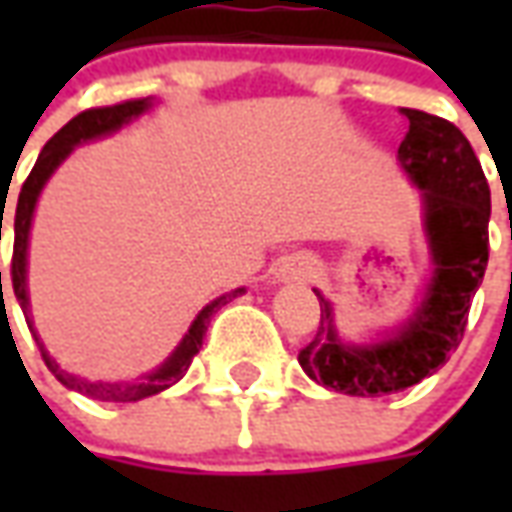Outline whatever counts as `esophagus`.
I'll return each instance as SVG.
<instances>
[{"mask_svg": "<svg viewBox=\"0 0 512 512\" xmlns=\"http://www.w3.org/2000/svg\"><path fill=\"white\" fill-rule=\"evenodd\" d=\"M282 277L296 279V282H304V279L312 277V266L310 263H290V266L282 268Z\"/></svg>", "mask_w": 512, "mask_h": 512, "instance_id": "esophagus-1", "label": "esophagus"}]
</instances>
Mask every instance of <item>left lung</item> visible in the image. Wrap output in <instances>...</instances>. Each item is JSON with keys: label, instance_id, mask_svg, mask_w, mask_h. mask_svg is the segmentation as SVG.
<instances>
[{"label": "left lung", "instance_id": "1", "mask_svg": "<svg viewBox=\"0 0 512 512\" xmlns=\"http://www.w3.org/2000/svg\"><path fill=\"white\" fill-rule=\"evenodd\" d=\"M408 120L397 158L422 191L433 277L414 315L392 337L348 345L337 337L332 304L321 301V326L299 351L304 373L334 392L378 397L403 392L436 373L461 345L469 307L488 266L491 189L469 139L419 109H400Z\"/></svg>", "mask_w": 512, "mask_h": 512}]
</instances>
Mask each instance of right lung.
Instances as JSON below:
<instances>
[{"mask_svg": "<svg viewBox=\"0 0 512 512\" xmlns=\"http://www.w3.org/2000/svg\"><path fill=\"white\" fill-rule=\"evenodd\" d=\"M153 106L150 98H136V101H123V104L115 106H98V109H87L82 115H76L71 123L51 136L46 147L40 150L35 167L29 172V178L24 180L21 186V194H18L16 205V219H13V263H10V279H13V293H16L21 310L27 315V326L32 337L38 340L40 356L49 367L54 378L60 381L62 386H68L73 392H82V395L93 397V400H106V403H134V400H142V397L158 395L164 392L172 384H178L180 378L186 376L191 359L200 354L202 337L208 332V323H211L213 312L224 307L227 301H233L235 296H241L244 288L233 290V293H224L216 301H211L208 307H202V312L194 318L191 329L186 332V337L180 340V345L172 351V356H167V362L147 373V376L136 378V381H87V378H79L68 373V370H60V365L46 354V348L40 343V337L32 329V321H29V296H27V244H29V227H32V213H35V202H38L40 191L46 186V180L51 178V172L60 167L65 158L71 156V150L76 145H82L87 139H98V136L115 134L117 128H123L126 123H131L134 117H139L142 112H147ZM0 233H2V219H0ZM2 238V235H0ZM0 290H2V271H0Z\"/></svg>", "mask_w": 512, "mask_h": 512, "instance_id": "add662e5", "label": "right lung"}]
</instances>
